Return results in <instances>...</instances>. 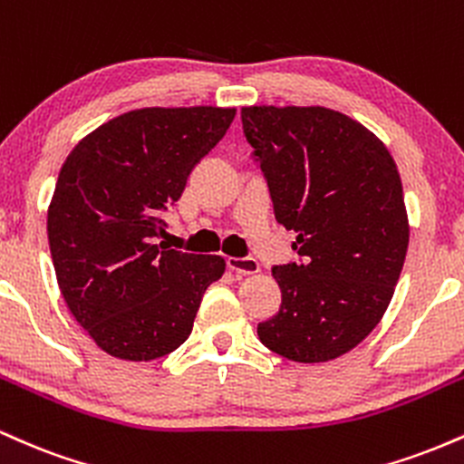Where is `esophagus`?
Masks as SVG:
<instances>
[{"label":"esophagus","mask_w":464,"mask_h":464,"mask_svg":"<svg viewBox=\"0 0 464 464\" xmlns=\"http://www.w3.org/2000/svg\"><path fill=\"white\" fill-rule=\"evenodd\" d=\"M227 266L233 270V273H237L239 276L259 273V262L255 257H228Z\"/></svg>","instance_id":"1"}]
</instances>
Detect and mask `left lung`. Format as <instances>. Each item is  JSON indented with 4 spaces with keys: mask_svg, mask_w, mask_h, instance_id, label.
<instances>
[{
    "mask_svg": "<svg viewBox=\"0 0 464 464\" xmlns=\"http://www.w3.org/2000/svg\"><path fill=\"white\" fill-rule=\"evenodd\" d=\"M242 126L299 253L273 268L281 307L259 340L305 364L338 358L382 321L406 262L397 165L371 130L324 106H246Z\"/></svg>",
    "mask_w": 464,
    "mask_h": 464,
    "instance_id": "obj_1",
    "label": "left lung"
}]
</instances>
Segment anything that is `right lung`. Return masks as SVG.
Masks as SVG:
<instances>
[{
	"label": "right lung",
	"instance_id": "obj_1",
	"mask_svg": "<svg viewBox=\"0 0 464 464\" xmlns=\"http://www.w3.org/2000/svg\"><path fill=\"white\" fill-rule=\"evenodd\" d=\"M236 109H140L73 148L47 209V239L69 312L113 358L148 362L189 338L220 255L165 246L163 214Z\"/></svg>",
	"mask_w": 464,
	"mask_h": 464
}]
</instances>
